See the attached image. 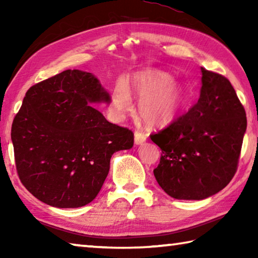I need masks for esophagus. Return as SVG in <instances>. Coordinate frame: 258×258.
<instances>
[{
  "label": "esophagus",
  "mask_w": 258,
  "mask_h": 258,
  "mask_svg": "<svg viewBox=\"0 0 258 258\" xmlns=\"http://www.w3.org/2000/svg\"><path fill=\"white\" fill-rule=\"evenodd\" d=\"M147 141V135L143 134L141 132H135L134 133V143L137 146L142 145V143H145Z\"/></svg>",
  "instance_id": "obj_1"
}]
</instances>
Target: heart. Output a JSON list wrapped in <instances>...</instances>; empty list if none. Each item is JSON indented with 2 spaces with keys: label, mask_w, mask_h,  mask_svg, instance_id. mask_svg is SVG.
Instances as JSON below:
<instances>
[{
  "label": "heart",
  "mask_w": 258,
  "mask_h": 258,
  "mask_svg": "<svg viewBox=\"0 0 258 258\" xmlns=\"http://www.w3.org/2000/svg\"><path fill=\"white\" fill-rule=\"evenodd\" d=\"M132 92L139 98L138 112L149 127H163L172 124L186 106L184 89L171 74L163 71L137 73L130 83L119 80L111 92V110L121 119L133 109Z\"/></svg>",
  "instance_id": "b5f03b06"
}]
</instances>
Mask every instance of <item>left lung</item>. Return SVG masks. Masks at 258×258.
Masks as SVG:
<instances>
[{
  "label": "left lung",
  "instance_id": "8db88e82",
  "mask_svg": "<svg viewBox=\"0 0 258 258\" xmlns=\"http://www.w3.org/2000/svg\"><path fill=\"white\" fill-rule=\"evenodd\" d=\"M200 71L197 104L150 135L163 152L155 177L174 199L203 200L224 189L237 171L247 128L246 112L229 80Z\"/></svg>",
  "mask_w": 258,
  "mask_h": 258
}]
</instances>
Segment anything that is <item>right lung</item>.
<instances>
[{"label": "right lung", "mask_w": 258, "mask_h": 258, "mask_svg": "<svg viewBox=\"0 0 258 258\" xmlns=\"http://www.w3.org/2000/svg\"><path fill=\"white\" fill-rule=\"evenodd\" d=\"M111 101L93 74L68 69L30 87L11 128L19 178L34 197L58 208L90 204L110 158L133 147L132 131L111 124L93 104Z\"/></svg>", "instance_id": "add662e5"}]
</instances>
